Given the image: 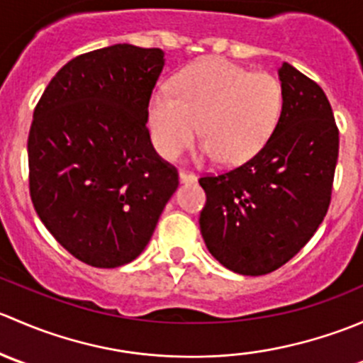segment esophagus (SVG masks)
Returning a JSON list of instances; mask_svg holds the SVG:
<instances>
[{
  "mask_svg": "<svg viewBox=\"0 0 363 363\" xmlns=\"http://www.w3.org/2000/svg\"><path fill=\"white\" fill-rule=\"evenodd\" d=\"M179 181H181V182H195L196 177L193 174H188V172H179Z\"/></svg>",
  "mask_w": 363,
  "mask_h": 363,
  "instance_id": "34e87169",
  "label": "esophagus"
}]
</instances>
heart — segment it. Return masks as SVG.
I'll list each match as a JSON object with an SVG mask.
<instances>
[{
	"label": "heart",
	"instance_id": "heart-1",
	"mask_svg": "<svg viewBox=\"0 0 363 363\" xmlns=\"http://www.w3.org/2000/svg\"><path fill=\"white\" fill-rule=\"evenodd\" d=\"M283 104V86L270 73L205 60L179 73L175 93L160 87L151 94L149 133L161 158L174 160L193 144L200 124V158L240 164L265 147Z\"/></svg>",
	"mask_w": 363,
	"mask_h": 363
}]
</instances>
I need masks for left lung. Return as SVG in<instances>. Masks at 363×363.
<instances>
[{
	"mask_svg": "<svg viewBox=\"0 0 363 363\" xmlns=\"http://www.w3.org/2000/svg\"><path fill=\"white\" fill-rule=\"evenodd\" d=\"M284 104L265 147L240 167L202 177L200 232L228 270L263 276L309 242L330 205L339 130L320 86L291 65L277 69Z\"/></svg>",
	"mask_w": 363,
	"mask_h": 363,
	"instance_id": "1",
	"label": "left lung"
}]
</instances>
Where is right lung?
Returning a JSON list of instances; mask_svg holds the SVG:
<instances>
[{
    "label": "right lung",
    "mask_w": 363,
    "mask_h": 363,
    "mask_svg": "<svg viewBox=\"0 0 363 363\" xmlns=\"http://www.w3.org/2000/svg\"><path fill=\"white\" fill-rule=\"evenodd\" d=\"M164 52L116 43L77 56L43 91L28 138L29 193L54 239L98 269L133 262L179 186L147 105Z\"/></svg>",
    "instance_id": "add662e5"
}]
</instances>
